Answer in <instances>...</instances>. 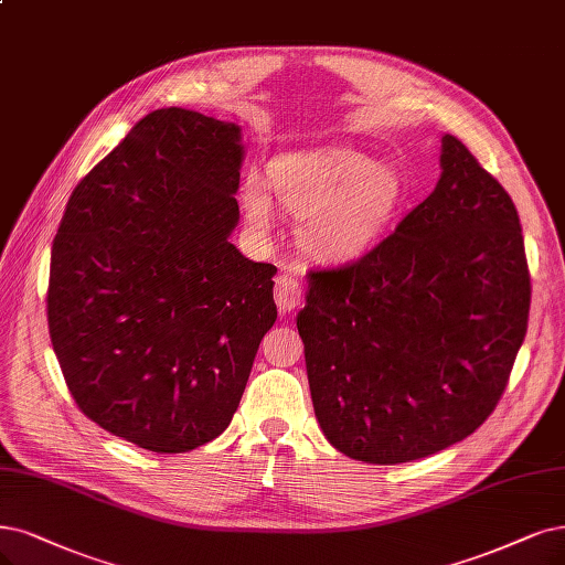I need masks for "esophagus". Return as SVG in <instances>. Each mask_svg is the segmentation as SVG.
<instances>
[{
    "label": "esophagus",
    "instance_id": "1",
    "mask_svg": "<svg viewBox=\"0 0 565 565\" xmlns=\"http://www.w3.org/2000/svg\"><path fill=\"white\" fill-rule=\"evenodd\" d=\"M275 302L281 315H290L302 302V290L294 275H279L275 281Z\"/></svg>",
    "mask_w": 565,
    "mask_h": 565
}]
</instances>
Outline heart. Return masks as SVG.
<instances>
[{
    "instance_id": "obj_1",
    "label": "heart",
    "mask_w": 565,
    "mask_h": 565,
    "mask_svg": "<svg viewBox=\"0 0 565 565\" xmlns=\"http://www.w3.org/2000/svg\"><path fill=\"white\" fill-rule=\"evenodd\" d=\"M269 188L290 214L302 218L300 242L309 256L351 260L382 235L403 202L398 170L353 149L281 156L269 164ZM250 227L267 235L275 223L267 185L248 177L242 188Z\"/></svg>"
}]
</instances>
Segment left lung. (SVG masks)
<instances>
[{
	"mask_svg": "<svg viewBox=\"0 0 565 565\" xmlns=\"http://www.w3.org/2000/svg\"><path fill=\"white\" fill-rule=\"evenodd\" d=\"M443 174L370 254L309 271L298 315L311 403L338 451L409 463L466 440L526 338L531 275L516 206L454 135Z\"/></svg>",
	"mask_w": 565,
	"mask_h": 565,
	"instance_id": "1",
	"label": "left lung"
}]
</instances>
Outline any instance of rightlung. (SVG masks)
<instances>
[{"mask_svg": "<svg viewBox=\"0 0 565 565\" xmlns=\"http://www.w3.org/2000/svg\"><path fill=\"white\" fill-rule=\"evenodd\" d=\"M235 122L167 107L81 179L51 254L49 332L78 409L141 449L218 437L277 321V267L244 258Z\"/></svg>", "mask_w": 565, "mask_h": 565, "instance_id": "obj_1", "label": "right lung"}]
</instances>
